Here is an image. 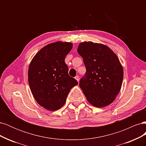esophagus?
I'll list each match as a JSON object with an SVG mask.
<instances>
[{"instance_id": "34e87169", "label": "esophagus", "mask_w": 146, "mask_h": 146, "mask_svg": "<svg viewBox=\"0 0 146 146\" xmlns=\"http://www.w3.org/2000/svg\"><path fill=\"white\" fill-rule=\"evenodd\" d=\"M75 78H76V80L78 81V82H79V77H78V76H76V77H75Z\"/></svg>"}]
</instances>
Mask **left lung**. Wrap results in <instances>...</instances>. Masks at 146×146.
<instances>
[{
    "mask_svg": "<svg viewBox=\"0 0 146 146\" xmlns=\"http://www.w3.org/2000/svg\"><path fill=\"white\" fill-rule=\"evenodd\" d=\"M86 73L79 85L86 99L96 107H104L116 99L122 83L123 69L117 56L107 46L92 42L79 44Z\"/></svg>",
    "mask_w": 146,
    "mask_h": 146,
    "instance_id": "1",
    "label": "left lung"
}]
</instances>
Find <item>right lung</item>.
Instances as JSON below:
<instances>
[{
  "label": "right lung",
  "mask_w": 146,
  "mask_h": 146,
  "mask_svg": "<svg viewBox=\"0 0 146 146\" xmlns=\"http://www.w3.org/2000/svg\"><path fill=\"white\" fill-rule=\"evenodd\" d=\"M71 42H56L44 47L29 66L28 79L32 93L44 108L55 111L64 104L70 90L78 82L68 74L66 56Z\"/></svg>",
  "instance_id": "obj_1"
}]
</instances>
